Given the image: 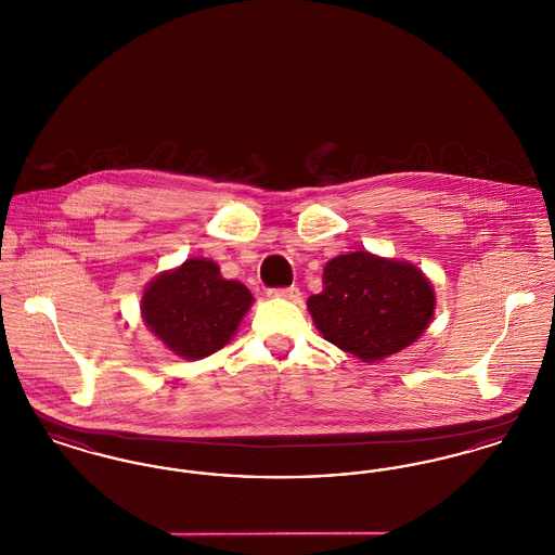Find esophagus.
Instances as JSON below:
<instances>
[{
	"label": "esophagus",
	"mask_w": 555,
	"mask_h": 555,
	"mask_svg": "<svg viewBox=\"0 0 555 555\" xmlns=\"http://www.w3.org/2000/svg\"><path fill=\"white\" fill-rule=\"evenodd\" d=\"M268 297L274 299H287V301H299L301 293L297 287H285V289H268Z\"/></svg>",
	"instance_id": "1"
}]
</instances>
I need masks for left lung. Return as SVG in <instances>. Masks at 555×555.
Returning <instances> with one entry per match:
<instances>
[{
  "label": "left lung",
  "instance_id": "1",
  "mask_svg": "<svg viewBox=\"0 0 555 555\" xmlns=\"http://www.w3.org/2000/svg\"><path fill=\"white\" fill-rule=\"evenodd\" d=\"M435 306L433 283L418 266L362 249L328 260L322 291L308 297L320 335L366 364L418 341Z\"/></svg>",
  "mask_w": 555,
  "mask_h": 555
}]
</instances>
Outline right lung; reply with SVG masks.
Wrapping results in <instances>:
<instances>
[{"mask_svg":"<svg viewBox=\"0 0 555 555\" xmlns=\"http://www.w3.org/2000/svg\"><path fill=\"white\" fill-rule=\"evenodd\" d=\"M254 297L238 281H227L208 258H189L159 272L141 297V318L168 351L202 360L229 344Z\"/></svg>","mask_w":555,"mask_h":555,"instance_id":"right-lung-1","label":"right lung"}]
</instances>
